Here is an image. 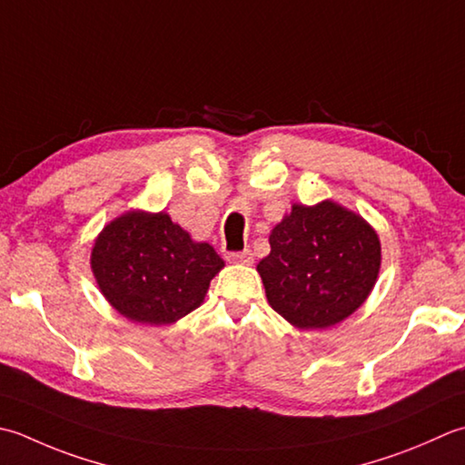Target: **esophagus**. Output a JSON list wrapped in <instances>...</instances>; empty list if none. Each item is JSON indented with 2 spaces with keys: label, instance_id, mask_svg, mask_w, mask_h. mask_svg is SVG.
<instances>
[{
  "label": "esophagus",
  "instance_id": "1",
  "mask_svg": "<svg viewBox=\"0 0 465 465\" xmlns=\"http://www.w3.org/2000/svg\"><path fill=\"white\" fill-rule=\"evenodd\" d=\"M227 262L232 263H245V266H252L253 263V253L250 250H243V252H230L225 256Z\"/></svg>",
  "mask_w": 465,
  "mask_h": 465
}]
</instances>
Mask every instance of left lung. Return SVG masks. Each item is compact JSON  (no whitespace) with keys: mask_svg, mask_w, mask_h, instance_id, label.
Segmentation results:
<instances>
[{"mask_svg":"<svg viewBox=\"0 0 465 465\" xmlns=\"http://www.w3.org/2000/svg\"><path fill=\"white\" fill-rule=\"evenodd\" d=\"M256 270L282 318L300 331H322L365 304L379 278L381 242L365 217L332 199L292 203Z\"/></svg>","mask_w":465,"mask_h":465,"instance_id":"8db88e82","label":"left lung"}]
</instances>
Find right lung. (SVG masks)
Wrapping results in <instances>:
<instances>
[{
  "label": "right lung",
  "instance_id": "1",
  "mask_svg": "<svg viewBox=\"0 0 465 465\" xmlns=\"http://www.w3.org/2000/svg\"><path fill=\"white\" fill-rule=\"evenodd\" d=\"M225 266L207 242H195L169 213L131 209L96 235L90 268L114 311L136 324L165 326L203 304Z\"/></svg>",
  "mask_w": 465,
  "mask_h": 465
}]
</instances>
